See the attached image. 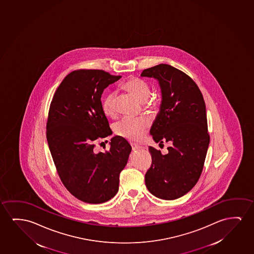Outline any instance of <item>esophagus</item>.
Listing matches in <instances>:
<instances>
[{"mask_svg": "<svg viewBox=\"0 0 254 254\" xmlns=\"http://www.w3.org/2000/svg\"><path fill=\"white\" fill-rule=\"evenodd\" d=\"M131 148H132L133 150H139L141 147L139 145H137V144H135V143H131Z\"/></svg>", "mask_w": 254, "mask_h": 254, "instance_id": "34e87169", "label": "esophagus"}]
</instances>
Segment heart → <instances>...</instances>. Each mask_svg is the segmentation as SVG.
<instances>
[{"label": "heart", "instance_id": "obj_1", "mask_svg": "<svg viewBox=\"0 0 254 254\" xmlns=\"http://www.w3.org/2000/svg\"><path fill=\"white\" fill-rule=\"evenodd\" d=\"M123 87L133 94L136 98L145 104L147 109H154L160 104V97L157 95L150 96L151 87L149 82L139 77H130L126 80ZM102 108L104 114L114 118L117 115V94L115 92L108 93L102 103ZM150 127V122L146 118H123L115 126V130L119 136L133 142H138L143 139L147 129Z\"/></svg>", "mask_w": 254, "mask_h": 254}]
</instances>
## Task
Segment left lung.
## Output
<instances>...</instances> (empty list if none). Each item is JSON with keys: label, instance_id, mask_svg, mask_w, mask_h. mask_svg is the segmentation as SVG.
<instances>
[{"label": "left lung", "instance_id": "8db88e82", "mask_svg": "<svg viewBox=\"0 0 254 254\" xmlns=\"http://www.w3.org/2000/svg\"><path fill=\"white\" fill-rule=\"evenodd\" d=\"M141 76L157 79L160 111L150 129L154 141L170 142L168 153L149 147L152 163L145 185L154 196L173 200L192 189L200 178L210 143L204 97L196 82L171 65L143 69Z\"/></svg>", "mask_w": 254, "mask_h": 254}]
</instances>
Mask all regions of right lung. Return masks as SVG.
<instances>
[{"label": "right lung", "instance_id": "right-lung-1", "mask_svg": "<svg viewBox=\"0 0 254 254\" xmlns=\"http://www.w3.org/2000/svg\"><path fill=\"white\" fill-rule=\"evenodd\" d=\"M102 69H77L65 76L54 94L46 136L62 183L73 196L101 204L117 194L119 175L131 151L129 143L114 136L110 150L97 152L96 143L112 131L101 97L121 78Z\"/></svg>", "mask_w": 254, "mask_h": 254}]
</instances>
